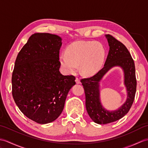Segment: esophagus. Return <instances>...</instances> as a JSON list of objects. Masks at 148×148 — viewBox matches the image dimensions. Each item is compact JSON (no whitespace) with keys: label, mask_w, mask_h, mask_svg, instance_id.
I'll use <instances>...</instances> for the list:
<instances>
[{"label":"esophagus","mask_w":148,"mask_h":148,"mask_svg":"<svg viewBox=\"0 0 148 148\" xmlns=\"http://www.w3.org/2000/svg\"><path fill=\"white\" fill-rule=\"evenodd\" d=\"M75 82H76L77 84H80L81 83V81L79 80V79L78 77L75 78Z\"/></svg>","instance_id":"1"}]
</instances>
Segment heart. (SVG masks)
I'll list each match as a JSON object with an SVG mask.
<instances>
[{
    "label": "heart",
    "mask_w": 148,
    "mask_h": 148,
    "mask_svg": "<svg viewBox=\"0 0 148 148\" xmlns=\"http://www.w3.org/2000/svg\"><path fill=\"white\" fill-rule=\"evenodd\" d=\"M105 57V49L100 42L76 41L59 57L61 67L68 74L74 73L79 66L81 74L90 76L100 69Z\"/></svg>",
    "instance_id": "obj_1"
}]
</instances>
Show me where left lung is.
<instances>
[{
	"label": "left lung",
	"instance_id": "8db88e82",
	"mask_svg": "<svg viewBox=\"0 0 148 148\" xmlns=\"http://www.w3.org/2000/svg\"><path fill=\"white\" fill-rule=\"evenodd\" d=\"M105 36L110 50L104 67L93 76L81 80L85 92L87 112L92 121L98 124H106L116 121L128 113L134 100L137 86L134 62L129 50L113 36L106 35ZM116 66H121L123 69L128 98L117 110L109 111L103 108L101 103L99 82L109 70Z\"/></svg>",
	"mask_w": 148,
	"mask_h": 148
}]
</instances>
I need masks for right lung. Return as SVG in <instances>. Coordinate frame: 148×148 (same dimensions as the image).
Masks as SVG:
<instances>
[{
    "label": "right lung",
    "instance_id": "obj_1",
    "mask_svg": "<svg viewBox=\"0 0 148 148\" xmlns=\"http://www.w3.org/2000/svg\"><path fill=\"white\" fill-rule=\"evenodd\" d=\"M62 38L37 33L20 50L12 75V94L27 118L40 124L54 121L62 112L74 75H64L59 69Z\"/></svg>",
    "mask_w": 148,
    "mask_h": 148
}]
</instances>
